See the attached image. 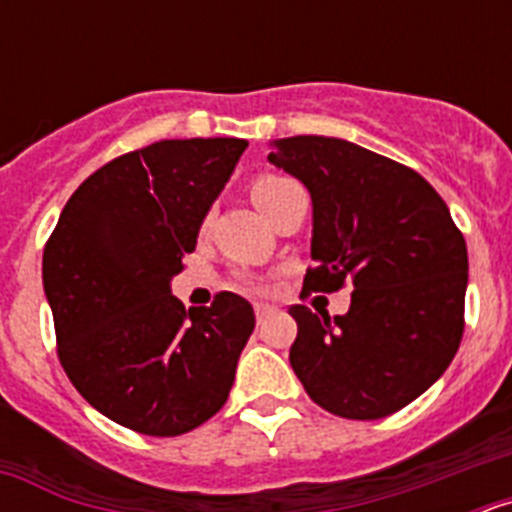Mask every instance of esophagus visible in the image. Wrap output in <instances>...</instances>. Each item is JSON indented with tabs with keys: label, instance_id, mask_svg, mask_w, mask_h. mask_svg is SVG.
Wrapping results in <instances>:
<instances>
[{
	"label": "esophagus",
	"instance_id": "34e87169",
	"mask_svg": "<svg viewBox=\"0 0 512 512\" xmlns=\"http://www.w3.org/2000/svg\"><path fill=\"white\" fill-rule=\"evenodd\" d=\"M253 312H256V318L264 320L266 315H271V312H274V307L266 305V302H256V305H253Z\"/></svg>",
	"mask_w": 512,
	"mask_h": 512
}]
</instances>
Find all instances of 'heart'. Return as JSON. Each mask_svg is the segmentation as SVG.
I'll return each instance as SVG.
<instances>
[{
    "label": "heart",
    "mask_w": 512,
    "mask_h": 512,
    "mask_svg": "<svg viewBox=\"0 0 512 512\" xmlns=\"http://www.w3.org/2000/svg\"><path fill=\"white\" fill-rule=\"evenodd\" d=\"M295 187H297V182H292V179H287V176L264 174L251 184V200H253V205L259 207V210L269 217L271 210L277 207V202L282 200L289 189H295ZM202 228H207V220L202 223Z\"/></svg>",
    "instance_id": "heart-1"
}]
</instances>
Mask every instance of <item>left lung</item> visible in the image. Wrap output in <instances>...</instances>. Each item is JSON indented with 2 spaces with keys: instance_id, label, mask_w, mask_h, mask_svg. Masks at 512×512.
Returning <instances> with one entry per match:
<instances>
[{
  "instance_id": "left-lung-1",
  "label": "left lung",
  "mask_w": 512,
  "mask_h": 512,
  "mask_svg": "<svg viewBox=\"0 0 512 512\" xmlns=\"http://www.w3.org/2000/svg\"><path fill=\"white\" fill-rule=\"evenodd\" d=\"M269 161L312 197L315 261L305 289L354 284L346 315L292 305L289 348L312 402L377 420L423 395L464 336L467 243L441 194L418 171L323 135L274 140Z\"/></svg>"
}]
</instances>
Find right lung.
Masks as SVG:
<instances>
[{
    "label": "right lung",
    "instance_id": "add662e5",
    "mask_svg": "<svg viewBox=\"0 0 512 512\" xmlns=\"http://www.w3.org/2000/svg\"><path fill=\"white\" fill-rule=\"evenodd\" d=\"M246 146L189 138L125 153L71 194L45 243L63 372L94 410L143 436H182L223 408L256 325L233 292L197 310L171 295Z\"/></svg>",
    "mask_w": 512,
    "mask_h": 512
}]
</instances>
